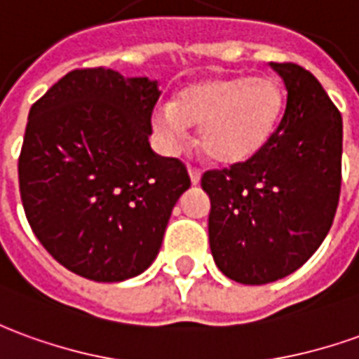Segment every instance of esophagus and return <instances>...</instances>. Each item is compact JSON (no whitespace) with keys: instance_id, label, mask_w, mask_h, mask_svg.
I'll return each instance as SVG.
<instances>
[{"instance_id":"1","label":"esophagus","mask_w":359,"mask_h":359,"mask_svg":"<svg viewBox=\"0 0 359 359\" xmlns=\"http://www.w3.org/2000/svg\"><path fill=\"white\" fill-rule=\"evenodd\" d=\"M188 175H190V180H192V184H198L200 182V169H196V167H192V165H188Z\"/></svg>"}]
</instances>
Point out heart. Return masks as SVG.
Masks as SVG:
<instances>
[{"instance_id":"1","label":"heart","mask_w":359,"mask_h":359,"mask_svg":"<svg viewBox=\"0 0 359 359\" xmlns=\"http://www.w3.org/2000/svg\"><path fill=\"white\" fill-rule=\"evenodd\" d=\"M285 95L272 77H215L180 89L169 109L154 112V128L169 149L198 128V144L212 161L235 165L257 155L282 120Z\"/></svg>"}]
</instances>
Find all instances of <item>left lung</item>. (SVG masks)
<instances>
[{"label":"left lung","instance_id":"obj_1","mask_svg":"<svg viewBox=\"0 0 359 359\" xmlns=\"http://www.w3.org/2000/svg\"><path fill=\"white\" fill-rule=\"evenodd\" d=\"M287 99L274 136L257 155L202 175L215 264L239 284L276 282L325 241L342 187V116L317 77L270 62Z\"/></svg>","mask_w":359,"mask_h":359}]
</instances>
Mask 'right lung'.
Here are the masks:
<instances>
[{
    "mask_svg": "<svg viewBox=\"0 0 359 359\" xmlns=\"http://www.w3.org/2000/svg\"><path fill=\"white\" fill-rule=\"evenodd\" d=\"M159 97L147 77L83 67L31 107L19 155L22 208L42 247L75 274L122 282L161 249L190 177L149 145Z\"/></svg>",
    "mask_w": 359,
    "mask_h": 359,
    "instance_id": "1",
    "label": "right lung"
}]
</instances>
